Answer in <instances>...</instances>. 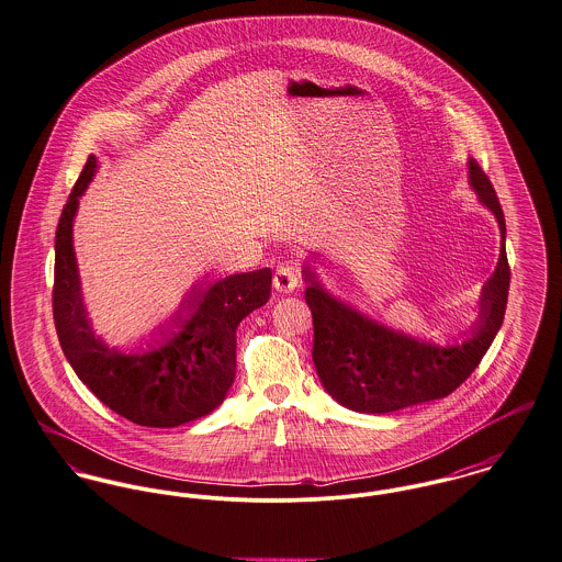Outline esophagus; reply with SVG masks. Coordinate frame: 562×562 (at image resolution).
I'll use <instances>...</instances> for the list:
<instances>
[{"label": "esophagus", "mask_w": 562, "mask_h": 562, "mask_svg": "<svg viewBox=\"0 0 562 562\" xmlns=\"http://www.w3.org/2000/svg\"><path fill=\"white\" fill-rule=\"evenodd\" d=\"M272 285L279 294H292L296 288H299V274L296 270L290 266V263H283L277 268L274 272V279H272Z\"/></svg>", "instance_id": "esophagus-1"}]
</instances>
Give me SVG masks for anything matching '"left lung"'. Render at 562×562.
<instances>
[{
  "label": "left lung",
  "instance_id": "obj_1",
  "mask_svg": "<svg viewBox=\"0 0 562 562\" xmlns=\"http://www.w3.org/2000/svg\"><path fill=\"white\" fill-rule=\"evenodd\" d=\"M468 184L501 227V256L479 296V317L461 339L447 346L386 326L330 294L311 266L303 268L305 301L313 315V364L326 393L344 408L362 414L442 400L476 369L498 335L509 299L507 225L496 191L474 158Z\"/></svg>",
  "mask_w": 562,
  "mask_h": 562
}]
</instances>
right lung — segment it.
<instances>
[{
  "instance_id": "add662e5",
  "label": "right lung",
  "mask_w": 562,
  "mask_h": 562,
  "mask_svg": "<svg viewBox=\"0 0 562 562\" xmlns=\"http://www.w3.org/2000/svg\"><path fill=\"white\" fill-rule=\"evenodd\" d=\"M90 156L55 232L53 319L59 346L79 380L106 408L144 427H178L218 408L236 378V328L270 299L272 270L198 281L169 319L133 352L94 333L83 303L72 223L97 173Z\"/></svg>"
}]
</instances>
